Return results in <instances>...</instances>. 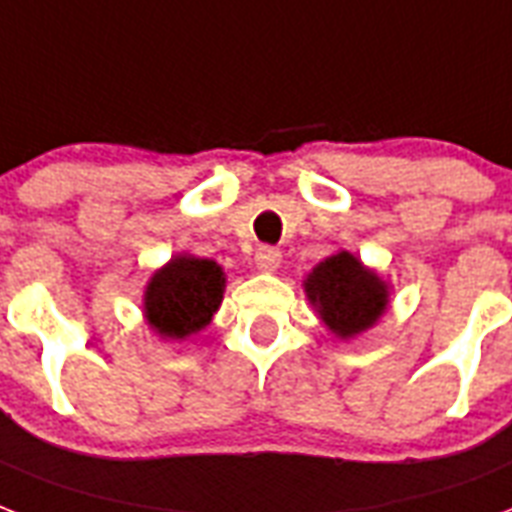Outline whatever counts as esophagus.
I'll list each match as a JSON object with an SVG mask.
<instances>
[{"label":"esophagus","instance_id":"esophagus-1","mask_svg":"<svg viewBox=\"0 0 512 512\" xmlns=\"http://www.w3.org/2000/svg\"><path fill=\"white\" fill-rule=\"evenodd\" d=\"M280 261H283V253L272 248V245H261L259 251H256V267L261 272H277L280 267Z\"/></svg>","mask_w":512,"mask_h":512}]
</instances>
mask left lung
I'll return each instance as SVG.
<instances>
[{"label": "left lung", "mask_w": 512, "mask_h": 512, "mask_svg": "<svg viewBox=\"0 0 512 512\" xmlns=\"http://www.w3.org/2000/svg\"><path fill=\"white\" fill-rule=\"evenodd\" d=\"M304 293L328 331L339 339L368 331L390 304L387 283L347 251L320 261L304 280Z\"/></svg>", "instance_id": "left-lung-1"}]
</instances>
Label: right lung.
I'll return each instance as SVG.
<instances>
[{"mask_svg":"<svg viewBox=\"0 0 512 512\" xmlns=\"http://www.w3.org/2000/svg\"><path fill=\"white\" fill-rule=\"evenodd\" d=\"M224 285L227 277L216 261L178 253L146 283V323L162 339H186L197 334L219 310Z\"/></svg>","mask_w":512,"mask_h":512,"instance_id":"right-lung-1","label":"right lung"}]
</instances>
